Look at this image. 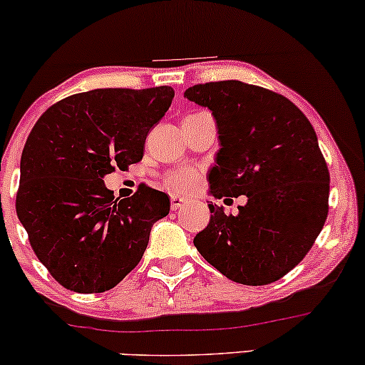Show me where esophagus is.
Listing matches in <instances>:
<instances>
[{"label":"esophagus","instance_id":"esophagus-1","mask_svg":"<svg viewBox=\"0 0 365 365\" xmlns=\"http://www.w3.org/2000/svg\"><path fill=\"white\" fill-rule=\"evenodd\" d=\"M170 200H171V209H173V211H177V209H180V207L185 206V204H187L185 197L177 195V194H171Z\"/></svg>","mask_w":365,"mask_h":365}]
</instances>
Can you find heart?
<instances>
[{"instance_id": "heart-1", "label": "heart", "mask_w": 365, "mask_h": 365, "mask_svg": "<svg viewBox=\"0 0 365 365\" xmlns=\"http://www.w3.org/2000/svg\"><path fill=\"white\" fill-rule=\"evenodd\" d=\"M166 187L177 192H190L199 183V175L194 170H177L165 180Z\"/></svg>"}]
</instances>
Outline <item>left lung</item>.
<instances>
[{"label":"left lung","mask_w":365,"mask_h":365,"mask_svg":"<svg viewBox=\"0 0 365 365\" xmlns=\"http://www.w3.org/2000/svg\"><path fill=\"white\" fill-rule=\"evenodd\" d=\"M183 96L216 120L220 150L209 194L247 195L235 216L207 204L211 220L194 245L235 283L261 287L283 278L328 217L329 171L311 121L282 94L240 81L199 83Z\"/></svg>","instance_id":"1"}]
</instances>
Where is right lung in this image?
<instances>
[{"instance_id":"right-lung-1","label":"right lung","mask_w":365,"mask_h":365,"mask_svg":"<svg viewBox=\"0 0 365 365\" xmlns=\"http://www.w3.org/2000/svg\"><path fill=\"white\" fill-rule=\"evenodd\" d=\"M173 98L168 86L81 92L49 108L29 133L16 216L39 261L68 290L116 287L139 264L153 225L170 212L165 192L140 185L120 200L103 178L140 161L149 130Z\"/></svg>"}]
</instances>
